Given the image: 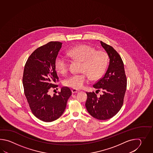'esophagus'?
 I'll return each instance as SVG.
<instances>
[{
	"mask_svg": "<svg viewBox=\"0 0 153 153\" xmlns=\"http://www.w3.org/2000/svg\"><path fill=\"white\" fill-rule=\"evenodd\" d=\"M79 90H76V89H74V88H73L72 90V92L73 94H75V93H77L79 92Z\"/></svg>",
	"mask_w": 153,
	"mask_h": 153,
	"instance_id": "esophagus-1",
	"label": "esophagus"
}]
</instances>
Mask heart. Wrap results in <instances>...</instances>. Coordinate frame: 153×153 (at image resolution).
<instances>
[{
    "label": "heart",
    "mask_w": 153,
    "mask_h": 153,
    "mask_svg": "<svg viewBox=\"0 0 153 153\" xmlns=\"http://www.w3.org/2000/svg\"><path fill=\"white\" fill-rule=\"evenodd\" d=\"M72 59L82 62L81 72L84 73L72 74L63 80V85L68 88L80 89L88 82V76L92 80H97L103 74L107 68L108 57L107 53L102 50L96 51L94 48L88 45H80L73 48L67 52ZM56 71L64 74L67 71L68 63L63 56L56 57L55 62Z\"/></svg>",
    "instance_id": "obj_1"
}]
</instances>
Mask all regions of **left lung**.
Wrapping results in <instances>:
<instances>
[{
	"label": "left lung",
	"mask_w": 153,
	"mask_h": 153,
	"mask_svg": "<svg viewBox=\"0 0 153 153\" xmlns=\"http://www.w3.org/2000/svg\"><path fill=\"white\" fill-rule=\"evenodd\" d=\"M107 53L109 64L103 78L93 85L102 92L98 97L94 92H86V109L92 117L102 120L113 117L120 110L127 86L124 63L120 56L111 46L101 41Z\"/></svg>",
	"instance_id": "obj_1"
}]
</instances>
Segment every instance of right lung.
Wrapping results in <instances>:
<instances>
[{"label":"right lung","mask_w":153,"mask_h":153,"mask_svg":"<svg viewBox=\"0 0 153 153\" xmlns=\"http://www.w3.org/2000/svg\"><path fill=\"white\" fill-rule=\"evenodd\" d=\"M62 42H50L36 49L27 59L23 72L25 94L33 114L40 120L51 122L60 117L65 111L72 91L62 87L57 94H48L55 88L59 77L55 62Z\"/></svg>","instance_id":"right-lung-1"}]
</instances>
